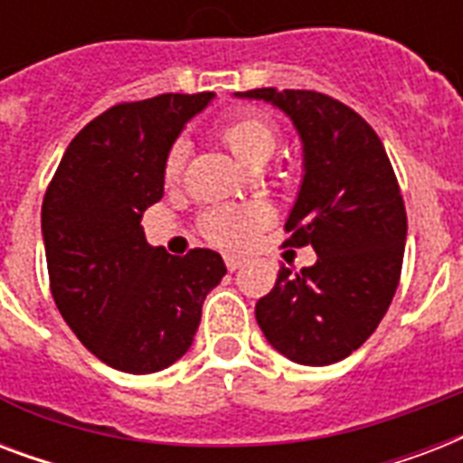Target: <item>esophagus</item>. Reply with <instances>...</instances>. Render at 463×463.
<instances>
[{"mask_svg":"<svg viewBox=\"0 0 463 463\" xmlns=\"http://www.w3.org/2000/svg\"><path fill=\"white\" fill-rule=\"evenodd\" d=\"M225 267H228V271H238L242 264H245V257H240V254H225Z\"/></svg>","mask_w":463,"mask_h":463,"instance_id":"obj_1","label":"esophagus"}]
</instances>
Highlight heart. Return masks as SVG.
<instances>
[{
	"label": "heart",
	"instance_id": "obj_1",
	"mask_svg": "<svg viewBox=\"0 0 463 463\" xmlns=\"http://www.w3.org/2000/svg\"><path fill=\"white\" fill-rule=\"evenodd\" d=\"M221 139L242 163L252 167L264 165L279 146V132L264 118L232 119L221 129ZM184 160H187V144L175 141L173 148L167 151L165 167H163L167 182H175L180 177ZM271 221H274V209L264 202L223 203V206H216L203 213L202 232L213 245L240 250V247L250 245Z\"/></svg>",
	"mask_w": 463,
	"mask_h": 463
}]
</instances>
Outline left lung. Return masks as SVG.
I'll use <instances>...</instances> for the list:
<instances>
[{"instance_id":"1","label":"left lung","mask_w":463,"mask_h":463,"mask_svg":"<svg viewBox=\"0 0 463 463\" xmlns=\"http://www.w3.org/2000/svg\"><path fill=\"white\" fill-rule=\"evenodd\" d=\"M235 98L286 112L303 141V182L286 218V245H312L317 261L279 269L254 307L276 351L300 365H331L365 344L399 286L406 209L374 129L317 90L254 89Z\"/></svg>"}]
</instances>
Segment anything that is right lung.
Segmentation results:
<instances>
[{"label": "right lung", "mask_w": 463, "mask_h": 463, "mask_svg": "<svg viewBox=\"0 0 463 463\" xmlns=\"http://www.w3.org/2000/svg\"><path fill=\"white\" fill-rule=\"evenodd\" d=\"M213 93L122 103L69 144L43 199L50 288L79 341L119 373L151 374L189 351L202 305L225 276L213 250L184 257L148 245L144 211L163 196V167Z\"/></svg>", "instance_id": "obj_1"}]
</instances>
